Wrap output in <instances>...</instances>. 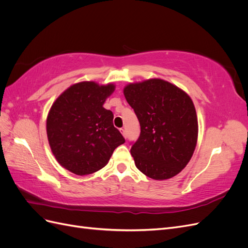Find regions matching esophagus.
<instances>
[{
    "instance_id": "1",
    "label": "esophagus",
    "mask_w": 248,
    "mask_h": 248,
    "mask_svg": "<svg viewBox=\"0 0 248 248\" xmlns=\"http://www.w3.org/2000/svg\"><path fill=\"white\" fill-rule=\"evenodd\" d=\"M120 131H121V133L123 134V137L126 138V131H125V129H124V128H121V129H120Z\"/></svg>"
}]
</instances>
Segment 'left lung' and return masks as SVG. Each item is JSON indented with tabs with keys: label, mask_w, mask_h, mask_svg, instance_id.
<instances>
[{
	"label": "left lung",
	"mask_w": 248,
	"mask_h": 248,
	"mask_svg": "<svg viewBox=\"0 0 248 248\" xmlns=\"http://www.w3.org/2000/svg\"><path fill=\"white\" fill-rule=\"evenodd\" d=\"M123 93L140 125L130 149L137 168L154 180L176 176L191 159L198 141V117L189 95L160 78L130 82Z\"/></svg>",
	"instance_id": "8db88e82"
}]
</instances>
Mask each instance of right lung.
Masks as SVG:
<instances>
[{"label": "right lung", "instance_id": "right-lung-1", "mask_svg": "<svg viewBox=\"0 0 248 248\" xmlns=\"http://www.w3.org/2000/svg\"><path fill=\"white\" fill-rule=\"evenodd\" d=\"M115 88L80 81L52 103L46 119L48 144L57 161L73 174L85 176L101 170L125 142L112 124V112L103 108Z\"/></svg>", "mask_w": 248, "mask_h": 248}]
</instances>
